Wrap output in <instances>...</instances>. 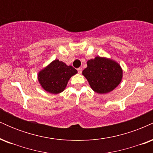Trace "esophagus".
<instances>
[{"label": "esophagus", "mask_w": 153, "mask_h": 153, "mask_svg": "<svg viewBox=\"0 0 153 153\" xmlns=\"http://www.w3.org/2000/svg\"><path fill=\"white\" fill-rule=\"evenodd\" d=\"M82 68H78V73H80V74L82 73Z\"/></svg>", "instance_id": "obj_1"}]
</instances>
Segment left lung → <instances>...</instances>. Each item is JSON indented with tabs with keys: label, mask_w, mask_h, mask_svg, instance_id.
<instances>
[{
	"label": "left lung",
	"mask_w": 153,
	"mask_h": 153,
	"mask_svg": "<svg viewBox=\"0 0 153 153\" xmlns=\"http://www.w3.org/2000/svg\"><path fill=\"white\" fill-rule=\"evenodd\" d=\"M82 71L91 88L98 94H106L113 91L120 83L122 71L117 62L103 57H96L87 62Z\"/></svg>",
	"instance_id": "8db88e82"
}]
</instances>
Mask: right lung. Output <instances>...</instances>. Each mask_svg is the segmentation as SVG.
Masks as SVG:
<instances>
[{
  "mask_svg": "<svg viewBox=\"0 0 153 153\" xmlns=\"http://www.w3.org/2000/svg\"><path fill=\"white\" fill-rule=\"evenodd\" d=\"M78 73L73 67L55 59L46 68L40 71L38 75L42 87L51 94H59L65 88L71 76Z\"/></svg>",
  "mask_w": 153,
  "mask_h": 153,
  "instance_id": "1",
  "label": "right lung"
}]
</instances>
